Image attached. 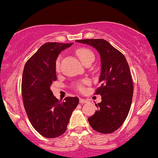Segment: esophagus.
<instances>
[{"mask_svg": "<svg viewBox=\"0 0 158 158\" xmlns=\"http://www.w3.org/2000/svg\"><path fill=\"white\" fill-rule=\"evenodd\" d=\"M80 103H82V104H83V103H87L88 102V101L87 100V99H85V98H80Z\"/></svg>", "mask_w": 158, "mask_h": 158, "instance_id": "1", "label": "esophagus"}]
</instances>
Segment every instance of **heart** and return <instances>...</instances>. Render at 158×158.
Instances as JSON below:
<instances>
[{
    "label": "heart",
    "mask_w": 158,
    "mask_h": 158,
    "mask_svg": "<svg viewBox=\"0 0 158 158\" xmlns=\"http://www.w3.org/2000/svg\"><path fill=\"white\" fill-rule=\"evenodd\" d=\"M76 54L77 57H79L80 60H81V62L83 64L85 63V62L88 60L90 58L94 57V54L90 49H86V48H80L76 50ZM55 68L56 70H59L60 68V57H58L57 60H56L55 62ZM88 81H83L82 82H78L75 84V88H77V90H83V84L88 83Z\"/></svg>",
    "instance_id": "b5f03b06"
}]
</instances>
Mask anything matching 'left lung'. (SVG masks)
<instances>
[{
  "label": "left lung",
  "instance_id": "left-lung-1",
  "mask_svg": "<svg viewBox=\"0 0 158 158\" xmlns=\"http://www.w3.org/2000/svg\"><path fill=\"white\" fill-rule=\"evenodd\" d=\"M91 46L101 57V86L96 94L101 96L98 110L88 118L94 130L109 134L119 128L128 116L133 96V82L128 62L122 53L102 39L76 40Z\"/></svg>",
  "mask_w": 158,
  "mask_h": 158
}]
</instances>
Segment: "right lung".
Listing matches in <instances>:
<instances>
[{
	"label": "right lung",
	"mask_w": 158,
	"mask_h": 158,
	"mask_svg": "<svg viewBox=\"0 0 158 158\" xmlns=\"http://www.w3.org/2000/svg\"><path fill=\"white\" fill-rule=\"evenodd\" d=\"M72 45L45 43L23 68L21 92L25 111L34 128L47 138L57 137L65 132L71 114L79 103L77 97L59 101L50 89L52 82L57 80V58Z\"/></svg>",
	"instance_id": "obj_1"
}]
</instances>
